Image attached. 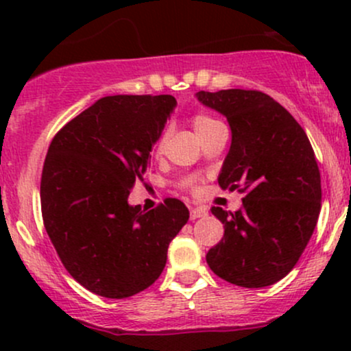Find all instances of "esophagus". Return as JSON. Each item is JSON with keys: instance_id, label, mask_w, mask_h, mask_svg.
I'll return each instance as SVG.
<instances>
[{"instance_id": "34e87169", "label": "esophagus", "mask_w": 351, "mask_h": 351, "mask_svg": "<svg viewBox=\"0 0 351 351\" xmlns=\"http://www.w3.org/2000/svg\"><path fill=\"white\" fill-rule=\"evenodd\" d=\"M208 215V211L204 208H191V211H189V217H191L193 221L198 219V217H204Z\"/></svg>"}]
</instances>
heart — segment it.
Returning a JSON list of instances; mask_svg holds the SVG:
<instances>
[{
    "instance_id": "obj_1",
    "label": "heart",
    "mask_w": 351,
    "mask_h": 351,
    "mask_svg": "<svg viewBox=\"0 0 351 351\" xmlns=\"http://www.w3.org/2000/svg\"><path fill=\"white\" fill-rule=\"evenodd\" d=\"M191 125H193V128H195L196 135H198L199 138H201V136H204L206 134H209V132H211L213 128L219 127V125H223V123H221L219 120H216L215 117H211V115H208V114H196V115H193ZM165 140H167V135H165V134L160 135L158 142H156V145H155V150L156 152L162 150L163 145H165Z\"/></svg>"
}]
</instances>
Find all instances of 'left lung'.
<instances>
[{
	"mask_svg": "<svg viewBox=\"0 0 351 351\" xmlns=\"http://www.w3.org/2000/svg\"><path fill=\"white\" fill-rule=\"evenodd\" d=\"M196 97L231 127L217 183L245 193L236 213L211 208L224 236L206 263L231 284L267 287L292 271L317 226L322 184L315 153L297 120L264 92L201 90Z\"/></svg>",
	"mask_w": 351,
	"mask_h": 351,
	"instance_id": "left-lung-1",
	"label": "left lung"
}]
</instances>
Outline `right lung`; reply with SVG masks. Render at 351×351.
I'll return each mask as SVG.
<instances>
[{
	"label": "right lung",
	"mask_w": 351,
	"mask_h": 351,
	"mask_svg": "<svg viewBox=\"0 0 351 351\" xmlns=\"http://www.w3.org/2000/svg\"><path fill=\"white\" fill-rule=\"evenodd\" d=\"M176 106L171 95H110L67 122L44 160V228L66 271L87 291L125 299L167 264L189 211L176 198L145 211L128 204Z\"/></svg>",
	"instance_id": "right-lung-1"
}]
</instances>
